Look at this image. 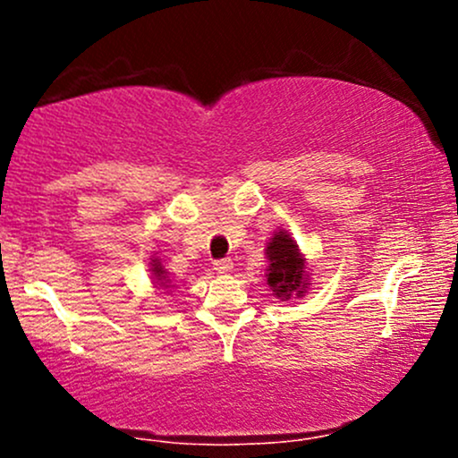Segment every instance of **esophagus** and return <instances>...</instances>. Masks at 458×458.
Wrapping results in <instances>:
<instances>
[{
	"label": "esophagus",
	"mask_w": 458,
	"mask_h": 458,
	"mask_svg": "<svg viewBox=\"0 0 458 458\" xmlns=\"http://www.w3.org/2000/svg\"><path fill=\"white\" fill-rule=\"evenodd\" d=\"M213 267H215V271H217V273H230V271H233V260L219 259V260L213 262Z\"/></svg>",
	"instance_id": "obj_1"
}]
</instances>
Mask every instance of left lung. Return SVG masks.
<instances>
[{"label": "left lung", "instance_id": "obj_1", "mask_svg": "<svg viewBox=\"0 0 458 458\" xmlns=\"http://www.w3.org/2000/svg\"><path fill=\"white\" fill-rule=\"evenodd\" d=\"M267 259H269V282L273 295L282 299H291V295H303V256L299 254L297 243L286 233H277L267 247Z\"/></svg>", "mask_w": 458, "mask_h": 458}]
</instances>
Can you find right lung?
<instances>
[{"mask_svg": "<svg viewBox=\"0 0 458 458\" xmlns=\"http://www.w3.org/2000/svg\"><path fill=\"white\" fill-rule=\"evenodd\" d=\"M152 262H155V265H152V271H155V277H157V280H163V269H161L159 260H152Z\"/></svg>", "mask_w": 458, "mask_h": 458, "instance_id": "right-lung-1", "label": "right lung"}]
</instances>
